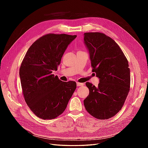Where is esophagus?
Masks as SVG:
<instances>
[{
  "label": "esophagus",
  "mask_w": 148,
  "mask_h": 148,
  "mask_svg": "<svg viewBox=\"0 0 148 148\" xmlns=\"http://www.w3.org/2000/svg\"><path fill=\"white\" fill-rule=\"evenodd\" d=\"M77 86H83L84 84L82 83H79V82H77Z\"/></svg>",
  "instance_id": "1"
}]
</instances>
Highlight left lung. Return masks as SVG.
<instances>
[{
	"label": "left lung",
	"instance_id": "8db88e82",
	"mask_svg": "<svg viewBox=\"0 0 148 148\" xmlns=\"http://www.w3.org/2000/svg\"><path fill=\"white\" fill-rule=\"evenodd\" d=\"M92 71L99 78L98 87L86 82L89 95L84 100L88 112L96 119L114 117L122 109L130 88L128 62L114 39L102 33H85Z\"/></svg>",
	"mask_w": 148,
	"mask_h": 148
}]
</instances>
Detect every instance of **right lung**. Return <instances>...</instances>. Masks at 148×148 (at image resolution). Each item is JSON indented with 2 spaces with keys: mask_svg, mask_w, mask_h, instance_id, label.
I'll return each mask as SVG.
<instances>
[{
  "mask_svg": "<svg viewBox=\"0 0 148 148\" xmlns=\"http://www.w3.org/2000/svg\"><path fill=\"white\" fill-rule=\"evenodd\" d=\"M77 35L49 33L28 49L20 69L22 92L31 110L43 120L57 118L65 110L77 88L75 82H62L57 70L69 44Z\"/></svg>",
  "mask_w": 148,
  "mask_h": 148,
  "instance_id": "right-lung-1",
  "label": "right lung"
}]
</instances>
